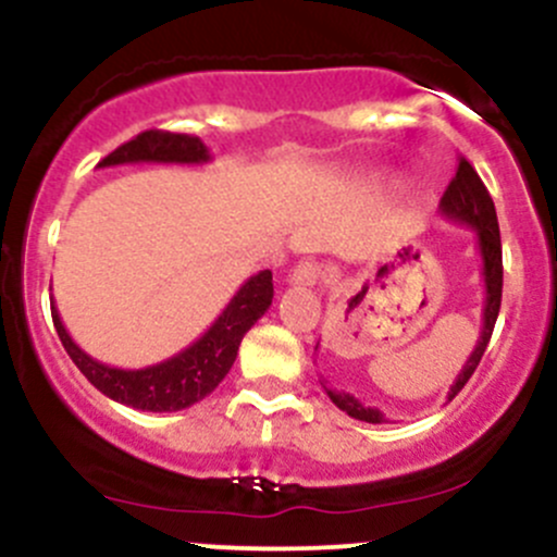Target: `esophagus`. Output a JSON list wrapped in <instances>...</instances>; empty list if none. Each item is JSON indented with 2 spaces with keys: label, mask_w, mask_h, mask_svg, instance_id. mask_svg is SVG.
<instances>
[{
  "label": "esophagus",
  "mask_w": 557,
  "mask_h": 557,
  "mask_svg": "<svg viewBox=\"0 0 557 557\" xmlns=\"http://www.w3.org/2000/svg\"><path fill=\"white\" fill-rule=\"evenodd\" d=\"M320 277H323V267H320V263H314V261L296 263V267L290 269V274H288L290 285H301V288H310V285L318 283Z\"/></svg>",
  "instance_id": "esophagus-1"
}]
</instances>
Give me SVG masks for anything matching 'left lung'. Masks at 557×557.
<instances>
[{"mask_svg": "<svg viewBox=\"0 0 557 557\" xmlns=\"http://www.w3.org/2000/svg\"><path fill=\"white\" fill-rule=\"evenodd\" d=\"M440 212L447 221L460 223V226H469L476 234V252H480L482 261V285H485V305H482V329L480 339H476L474 350L466 358L463 369L458 372L455 383L447 393V401H453L460 393V387L469 383V377L474 374V369L480 367L482 356L487 350V342H491L493 325H496L498 310H502V285H504V267H502V234H498V218L496 207H493L491 194H487L485 183L480 180V174L474 172V166L466 159H460L458 172H455L453 183L447 185L445 196L440 201ZM318 350V347H314ZM325 387V385H323ZM331 401L347 412L350 418L363 420V423H387L385 414L377 407H363L356 396L345 391H334V387H325Z\"/></svg>", "mask_w": 557, "mask_h": 557, "instance_id": "1", "label": "left lung"}]
</instances>
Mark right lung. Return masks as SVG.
Returning a JSON list of instances; mask_svg holds the SVG:
<instances>
[{
	"label": "right lung",
	"instance_id": "obj_1",
	"mask_svg": "<svg viewBox=\"0 0 557 557\" xmlns=\"http://www.w3.org/2000/svg\"><path fill=\"white\" fill-rule=\"evenodd\" d=\"M210 159V150L199 137L150 128V132L137 134L132 143L112 150L107 159L99 161V170L123 164L196 166L207 164ZM272 272L263 269V272L252 274V277L245 280L243 288L232 296L226 310L218 314L215 323L194 345L174 352L166 361L143 369H117L97 361L72 339L70 331L61 323V314L55 310L53 299H50V314H53L55 334H59L61 345L70 352L75 367L107 398L126 404L132 409H143V412H180V409L210 396L221 385V380L226 377L228 369L237 361L239 342L252 329V323L272 307Z\"/></svg>",
	"mask_w": 557,
	"mask_h": 557
}]
</instances>
